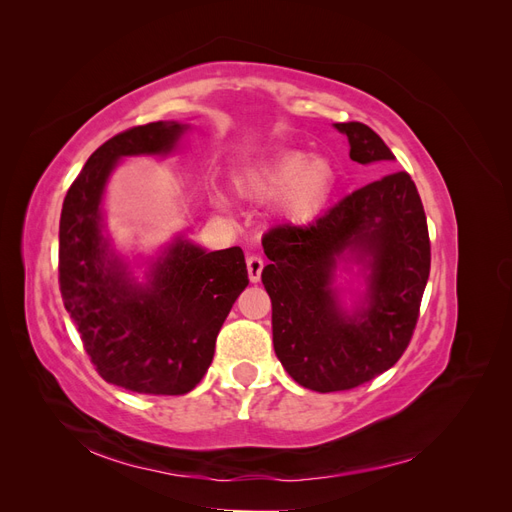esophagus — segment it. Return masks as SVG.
Instances as JSON below:
<instances>
[{
  "label": "esophagus",
  "instance_id": "esophagus-1",
  "mask_svg": "<svg viewBox=\"0 0 512 512\" xmlns=\"http://www.w3.org/2000/svg\"><path fill=\"white\" fill-rule=\"evenodd\" d=\"M262 267H265V260H262L260 256H256V254L247 256V277H250L252 284H256L260 280Z\"/></svg>",
  "mask_w": 512,
  "mask_h": 512
}]
</instances>
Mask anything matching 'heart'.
<instances>
[{
  "mask_svg": "<svg viewBox=\"0 0 512 512\" xmlns=\"http://www.w3.org/2000/svg\"><path fill=\"white\" fill-rule=\"evenodd\" d=\"M241 190L252 196L284 194V209L294 220L314 215L333 185V166L305 151H288L260 164L241 179Z\"/></svg>",
  "mask_w": 512,
  "mask_h": 512,
  "instance_id": "heart-1",
  "label": "heart"
}]
</instances>
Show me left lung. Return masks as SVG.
Returning a JSON list of instances; mask_svg holds the SVG:
<instances>
[{
  "label": "left lung",
  "instance_id": "1",
  "mask_svg": "<svg viewBox=\"0 0 512 512\" xmlns=\"http://www.w3.org/2000/svg\"><path fill=\"white\" fill-rule=\"evenodd\" d=\"M348 136L350 160H395L361 121L335 123ZM262 271L273 305V348L294 382L318 393L350 391L391 369L406 352L421 316L431 243L425 209L406 170L344 196L312 224L273 226ZM346 249L370 267L368 307L346 317L330 288Z\"/></svg>",
  "mask_w": 512,
  "mask_h": 512
}]
</instances>
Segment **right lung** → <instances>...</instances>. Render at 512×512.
I'll return each instance as SVG.
<instances>
[{
  "instance_id": "add662e5",
  "label": "right lung",
  "mask_w": 512,
  "mask_h": 512,
  "mask_svg": "<svg viewBox=\"0 0 512 512\" xmlns=\"http://www.w3.org/2000/svg\"><path fill=\"white\" fill-rule=\"evenodd\" d=\"M183 130L153 121L108 138L72 181L59 220V290L83 348L106 382L143 395H183L203 380L230 307L250 284L241 247L177 243L145 288L108 258L100 198L113 166L123 156L168 153Z\"/></svg>"
}]
</instances>
